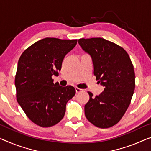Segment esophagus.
<instances>
[{
  "mask_svg": "<svg viewBox=\"0 0 151 151\" xmlns=\"http://www.w3.org/2000/svg\"><path fill=\"white\" fill-rule=\"evenodd\" d=\"M75 89H76V93H79V92L82 91L83 90V89H80V88H78V87H76Z\"/></svg>",
  "mask_w": 151,
  "mask_h": 151,
  "instance_id": "obj_1",
  "label": "esophagus"
}]
</instances>
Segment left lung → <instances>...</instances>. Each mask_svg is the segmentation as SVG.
<instances>
[{
	"label": "left lung",
	"mask_w": 151,
	"mask_h": 151,
	"mask_svg": "<svg viewBox=\"0 0 151 151\" xmlns=\"http://www.w3.org/2000/svg\"><path fill=\"white\" fill-rule=\"evenodd\" d=\"M78 44L92 58L96 80L104 91L85 105V114L90 123L100 128L116 125L131 103L135 89L133 64L123 47L102 38L78 39Z\"/></svg>",
	"instance_id": "obj_1"
}]
</instances>
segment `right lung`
<instances>
[{"instance_id":"1","label":"right lung","mask_w":151,"mask_h":151,"mask_svg":"<svg viewBox=\"0 0 151 151\" xmlns=\"http://www.w3.org/2000/svg\"><path fill=\"white\" fill-rule=\"evenodd\" d=\"M76 42L77 39L45 38L20 56L15 78L17 101L30 120L40 127L59 123L67 102L75 95V87L53 83L52 76L58 75L65 55Z\"/></svg>"}]
</instances>
